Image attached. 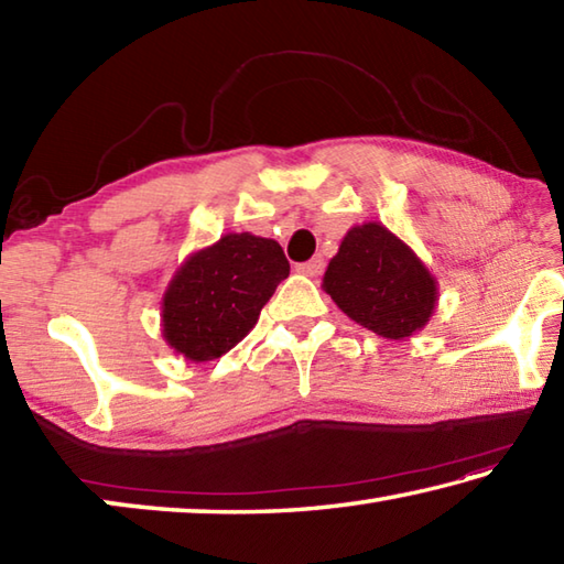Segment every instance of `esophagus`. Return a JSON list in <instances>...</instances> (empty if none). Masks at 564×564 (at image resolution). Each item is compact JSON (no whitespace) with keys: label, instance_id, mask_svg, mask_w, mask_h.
<instances>
[{"label":"esophagus","instance_id":"34e87169","mask_svg":"<svg viewBox=\"0 0 564 564\" xmlns=\"http://www.w3.org/2000/svg\"><path fill=\"white\" fill-rule=\"evenodd\" d=\"M295 271L303 273V275H321L323 273V259H321V256H316V259L299 263V265H295Z\"/></svg>","mask_w":564,"mask_h":564}]
</instances>
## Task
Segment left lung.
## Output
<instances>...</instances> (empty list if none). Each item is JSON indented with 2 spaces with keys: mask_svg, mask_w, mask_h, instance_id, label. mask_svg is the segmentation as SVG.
I'll use <instances>...</instances> for the list:
<instances>
[{
  "mask_svg": "<svg viewBox=\"0 0 564 564\" xmlns=\"http://www.w3.org/2000/svg\"><path fill=\"white\" fill-rule=\"evenodd\" d=\"M323 291L350 321L390 340L423 328L437 303L433 273L413 248L376 221L346 234L323 275Z\"/></svg>",
  "mask_w": 564,
  "mask_h": 564,
  "instance_id": "8db88e82",
  "label": "left lung"
}]
</instances>
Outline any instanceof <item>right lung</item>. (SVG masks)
I'll use <instances>...</instances> for the list:
<instances>
[{
	"label": "right lung",
	"mask_w": 564,
	"mask_h": 564,
	"mask_svg": "<svg viewBox=\"0 0 564 564\" xmlns=\"http://www.w3.org/2000/svg\"><path fill=\"white\" fill-rule=\"evenodd\" d=\"M291 265L273 238L226 234L181 263L161 303V326L186 360L221 358L256 326Z\"/></svg>",
	"instance_id": "obj_1"
}]
</instances>
